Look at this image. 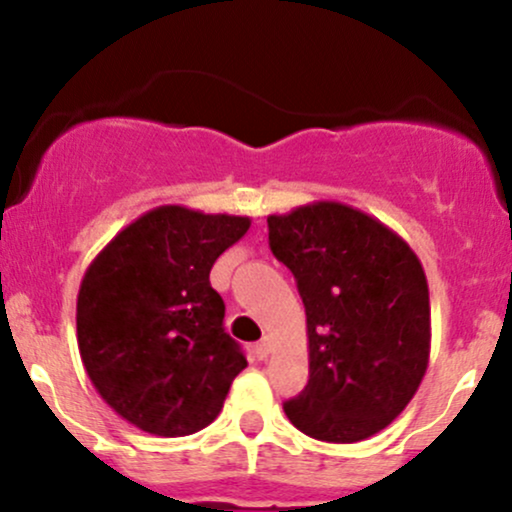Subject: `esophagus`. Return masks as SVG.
I'll use <instances>...</instances> for the list:
<instances>
[{"label":"esophagus","instance_id":"esophagus-1","mask_svg":"<svg viewBox=\"0 0 512 512\" xmlns=\"http://www.w3.org/2000/svg\"><path fill=\"white\" fill-rule=\"evenodd\" d=\"M269 351H272V342H269V337H262L260 342L255 344V354L260 358H267Z\"/></svg>","mask_w":512,"mask_h":512}]
</instances>
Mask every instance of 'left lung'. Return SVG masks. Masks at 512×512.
<instances>
[{
    "label": "left lung",
    "instance_id": "obj_1",
    "mask_svg": "<svg viewBox=\"0 0 512 512\" xmlns=\"http://www.w3.org/2000/svg\"><path fill=\"white\" fill-rule=\"evenodd\" d=\"M269 248L296 276L310 380L284 402L289 421L325 443L390 426L419 390L431 354L424 267L392 228L342 202L267 216Z\"/></svg>",
    "mask_w": 512,
    "mask_h": 512
}]
</instances>
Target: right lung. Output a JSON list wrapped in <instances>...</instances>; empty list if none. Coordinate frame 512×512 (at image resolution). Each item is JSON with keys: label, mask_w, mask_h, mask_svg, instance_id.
Wrapping results in <instances>:
<instances>
[{"label": "right lung", "mask_w": 512, "mask_h": 512, "mask_svg": "<svg viewBox=\"0 0 512 512\" xmlns=\"http://www.w3.org/2000/svg\"><path fill=\"white\" fill-rule=\"evenodd\" d=\"M248 228V216L156 207L122 228L81 279L76 339L88 378L151 436L207 428L248 366L209 284L216 257Z\"/></svg>", "instance_id": "1"}]
</instances>
